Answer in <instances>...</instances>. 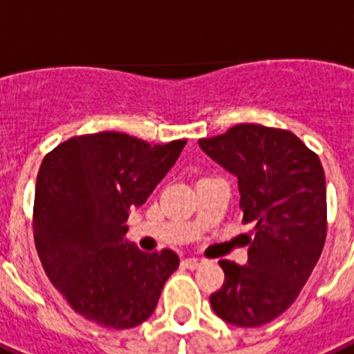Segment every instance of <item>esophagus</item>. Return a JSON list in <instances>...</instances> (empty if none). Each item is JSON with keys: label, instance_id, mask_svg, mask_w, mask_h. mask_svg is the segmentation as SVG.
<instances>
[{"label": "esophagus", "instance_id": "obj_1", "mask_svg": "<svg viewBox=\"0 0 354 354\" xmlns=\"http://www.w3.org/2000/svg\"><path fill=\"white\" fill-rule=\"evenodd\" d=\"M203 264V260L199 259H185L183 260V266H185L186 270H197L199 266Z\"/></svg>", "mask_w": 354, "mask_h": 354}]
</instances>
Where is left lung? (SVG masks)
I'll use <instances>...</instances> for the list:
<instances>
[{
	"label": "left lung",
	"instance_id": "obj_1",
	"mask_svg": "<svg viewBox=\"0 0 354 354\" xmlns=\"http://www.w3.org/2000/svg\"><path fill=\"white\" fill-rule=\"evenodd\" d=\"M199 146L236 175L243 221L254 225L248 266L221 260L225 282L210 305L231 325L260 327L288 310L319 260L327 238L325 171L286 129L240 123Z\"/></svg>",
	"mask_w": 354,
	"mask_h": 354
}]
</instances>
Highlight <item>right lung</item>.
<instances>
[{"instance_id": "add662e5", "label": "right lung", "mask_w": 354, "mask_h": 354, "mask_svg": "<svg viewBox=\"0 0 354 354\" xmlns=\"http://www.w3.org/2000/svg\"><path fill=\"white\" fill-rule=\"evenodd\" d=\"M185 144L151 146L105 131L72 136L44 157L32 207L35 245L49 281L84 319L122 330L155 310L179 257L171 249H136L125 238V221Z\"/></svg>"}]
</instances>
